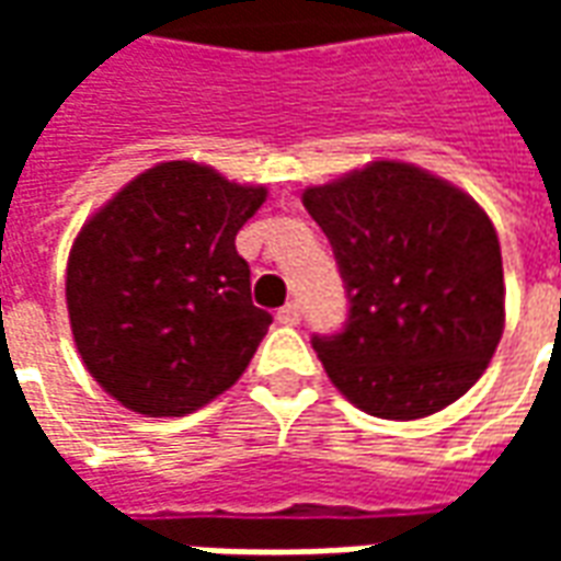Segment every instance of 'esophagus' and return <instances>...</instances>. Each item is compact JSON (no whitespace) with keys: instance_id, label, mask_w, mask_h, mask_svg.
Instances as JSON below:
<instances>
[{"instance_id":"34e87169","label":"esophagus","mask_w":561,"mask_h":561,"mask_svg":"<svg viewBox=\"0 0 561 561\" xmlns=\"http://www.w3.org/2000/svg\"><path fill=\"white\" fill-rule=\"evenodd\" d=\"M276 321H279V324H297V321H300V304L282 306L279 312H276Z\"/></svg>"}]
</instances>
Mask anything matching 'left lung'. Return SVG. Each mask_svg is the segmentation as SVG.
Masks as SVG:
<instances>
[{
  "label": "left lung",
  "instance_id": "obj_1",
  "mask_svg": "<svg viewBox=\"0 0 561 561\" xmlns=\"http://www.w3.org/2000/svg\"><path fill=\"white\" fill-rule=\"evenodd\" d=\"M333 245L348 318L312 336L330 381L385 421L442 412L483 376L505 328L493 221L433 173L376 161L304 192Z\"/></svg>",
  "mask_w": 561,
  "mask_h": 561
}]
</instances>
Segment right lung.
Here are the masks:
<instances>
[{"mask_svg":"<svg viewBox=\"0 0 561 561\" xmlns=\"http://www.w3.org/2000/svg\"><path fill=\"white\" fill-rule=\"evenodd\" d=\"M267 192L164 161L92 216L68 257L71 333L126 409L183 417L243 376L273 316L252 304L237 231Z\"/></svg>","mask_w":561,"mask_h":561,"instance_id":"right-lung-1","label":"right lung"}]
</instances>
